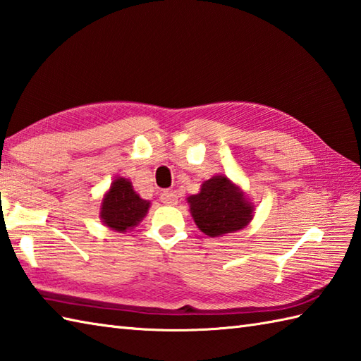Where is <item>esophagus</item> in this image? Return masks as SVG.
<instances>
[{
  "label": "esophagus",
  "instance_id": "obj_1",
  "mask_svg": "<svg viewBox=\"0 0 361 361\" xmlns=\"http://www.w3.org/2000/svg\"><path fill=\"white\" fill-rule=\"evenodd\" d=\"M160 201L166 205H176L178 204V195H176V191H164V193H160Z\"/></svg>",
  "mask_w": 361,
  "mask_h": 361
}]
</instances>
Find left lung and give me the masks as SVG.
<instances>
[{"instance_id":"obj_1","label":"left lung","mask_w":361,"mask_h":361,"mask_svg":"<svg viewBox=\"0 0 361 361\" xmlns=\"http://www.w3.org/2000/svg\"><path fill=\"white\" fill-rule=\"evenodd\" d=\"M187 202L196 226L209 237L245 229L254 216V204L245 191L223 174L205 180L200 193L188 196Z\"/></svg>"}]
</instances>
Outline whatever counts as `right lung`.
<instances>
[{
  "label": "right lung",
  "instance_id": "add662e5",
  "mask_svg": "<svg viewBox=\"0 0 361 361\" xmlns=\"http://www.w3.org/2000/svg\"><path fill=\"white\" fill-rule=\"evenodd\" d=\"M151 202L142 200L126 178H115L102 196L99 218L109 229L128 232L140 224L149 210Z\"/></svg>",
  "mask_w": 361,
  "mask_h": 361
}]
</instances>
